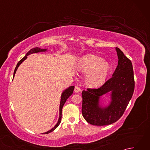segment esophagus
I'll return each mask as SVG.
<instances>
[{
	"label": "esophagus",
	"mask_w": 150,
	"mask_h": 150,
	"mask_svg": "<svg viewBox=\"0 0 150 150\" xmlns=\"http://www.w3.org/2000/svg\"><path fill=\"white\" fill-rule=\"evenodd\" d=\"M75 93H79V92H80L81 91V89L78 87V86H75V90H74Z\"/></svg>",
	"instance_id": "esophagus-1"
}]
</instances>
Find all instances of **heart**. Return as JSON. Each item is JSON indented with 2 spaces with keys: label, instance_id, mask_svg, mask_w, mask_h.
<instances>
[{
  "label": "heart",
  "instance_id": "obj_1",
  "mask_svg": "<svg viewBox=\"0 0 150 150\" xmlns=\"http://www.w3.org/2000/svg\"><path fill=\"white\" fill-rule=\"evenodd\" d=\"M77 68L82 73H88L85 77V82L88 86H99L106 79L110 66L100 57L88 54L79 59Z\"/></svg>",
  "mask_w": 150,
  "mask_h": 150
}]
</instances>
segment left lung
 <instances>
[{"label": "left lung", "instance_id": "1", "mask_svg": "<svg viewBox=\"0 0 150 150\" xmlns=\"http://www.w3.org/2000/svg\"><path fill=\"white\" fill-rule=\"evenodd\" d=\"M118 65L112 77L98 89L82 92V116L92 125L106 126L115 122L122 116L131 100L135 88L132 63L119 48L116 47ZM110 98L106 106L101 104L104 94Z\"/></svg>", "mask_w": 150, "mask_h": 150}]
</instances>
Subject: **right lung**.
<instances>
[{
    "mask_svg": "<svg viewBox=\"0 0 150 150\" xmlns=\"http://www.w3.org/2000/svg\"><path fill=\"white\" fill-rule=\"evenodd\" d=\"M47 50V49H42V48H40V47H35V48H33L30 50L29 52H28L26 55H25V57H24L23 59H22L20 61H19L18 63L17 66H16V68L15 69V71H14V73H13V77L15 76V74L16 71H17V70L18 68V66H20L22 62L24 61L25 60H26L27 59V57L30 55V54H32V53H39V52H46V51ZM74 88L75 86H69V88H68L67 89H66V90L64 91L62 93V95H61V97H60V106H59V120H58V122H57V123L55 124V126L53 127V128L51 129L50 130H49V131H47V132H45L44 133H46V134H47V133H49L50 132H52L53 130H55L57 127L59 126V125L60 124V122H61V118H62V108H63V106L64 104H65L66 101L67 100V99L69 98V96H71V95H72L73 92V90H74Z\"/></svg>",
    "mask_w": 150,
    "mask_h": 150,
    "instance_id": "1",
    "label": "right lung"
}]
</instances>
